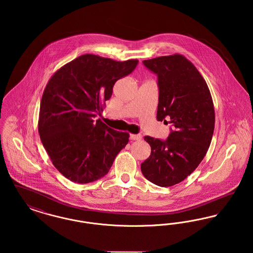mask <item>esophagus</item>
Masks as SVG:
<instances>
[{"mask_svg": "<svg viewBox=\"0 0 253 253\" xmlns=\"http://www.w3.org/2000/svg\"><path fill=\"white\" fill-rule=\"evenodd\" d=\"M130 138H131L132 140H139V139H141V138H142V135H141V134H139V133H137V134L131 133V134H130Z\"/></svg>", "mask_w": 253, "mask_h": 253, "instance_id": "1", "label": "esophagus"}]
</instances>
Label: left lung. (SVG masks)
<instances>
[{
	"label": "left lung",
	"mask_w": 253,
	"mask_h": 253,
	"mask_svg": "<svg viewBox=\"0 0 253 253\" xmlns=\"http://www.w3.org/2000/svg\"><path fill=\"white\" fill-rule=\"evenodd\" d=\"M158 77L157 120L171 124L165 141L146 135L151 155L145 177L160 187L180 183L198 167L211 142L215 114L210 89L193 63L180 54L143 60Z\"/></svg>",
	"instance_id": "obj_1"
}]
</instances>
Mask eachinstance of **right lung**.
<instances>
[{"instance_id":"add662e5","label":"right lung","mask_w":253,"mask_h":253,"mask_svg":"<svg viewBox=\"0 0 253 253\" xmlns=\"http://www.w3.org/2000/svg\"><path fill=\"white\" fill-rule=\"evenodd\" d=\"M137 62L85 54L50 78L38 130L53 165L67 179L85 184L103 177L128 143V132L94 118L103 111L117 81L132 73Z\"/></svg>"}]
</instances>
